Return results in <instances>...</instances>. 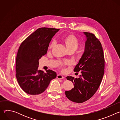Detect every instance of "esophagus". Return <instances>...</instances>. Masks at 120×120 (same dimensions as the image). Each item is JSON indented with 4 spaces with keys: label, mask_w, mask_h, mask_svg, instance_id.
Instances as JSON below:
<instances>
[{
    "label": "esophagus",
    "mask_w": 120,
    "mask_h": 120,
    "mask_svg": "<svg viewBox=\"0 0 120 120\" xmlns=\"http://www.w3.org/2000/svg\"><path fill=\"white\" fill-rule=\"evenodd\" d=\"M57 78L59 79H64V76H63L62 75H57Z\"/></svg>",
    "instance_id": "34e87169"
}]
</instances>
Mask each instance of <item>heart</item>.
<instances>
[{
    "mask_svg": "<svg viewBox=\"0 0 120 120\" xmlns=\"http://www.w3.org/2000/svg\"><path fill=\"white\" fill-rule=\"evenodd\" d=\"M63 41L65 44L67 49L68 51L70 50H76L79 46V40L78 38L73 34H70L65 36L63 38ZM56 44V41L53 40L51 43L49 48H53ZM70 63V62L67 61L65 62V64H68ZM64 65H61V67H63Z\"/></svg>",
    "mask_w": 120,
    "mask_h": 120,
    "instance_id": "1",
    "label": "heart"
}]
</instances>
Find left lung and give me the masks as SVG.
I'll return each instance as SVG.
<instances>
[{
    "label": "left lung",
    "instance_id": "1",
    "mask_svg": "<svg viewBox=\"0 0 120 120\" xmlns=\"http://www.w3.org/2000/svg\"><path fill=\"white\" fill-rule=\"evenodd\" d=\"M86 36L84 52L75 66L74 72L81 71L78 78L67 76L73 82L74 87L65 91L70 101L82 103L90 99L98 90L105 72V57L101 42L94 34L84 32Z\"/></svg>",
    "mask_w": 120,
    "mask_h": 120
}]
</instances>
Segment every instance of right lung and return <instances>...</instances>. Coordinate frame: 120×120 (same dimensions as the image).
Instances as JSON below:
<instances>
[{
  "instance_id": "1",
  "label": "right lung",
  "mask_w": 120,
  "mask_h": 120,
  "mask_svg": "<svg viewBox=\"0 0 120 120\" xmlns=\"http://www.w3.org/2000/svg\"><path fill=\"white\" fill-rule=\"evenodd\" d=\"M59 29L41 27L28 36L20 45L15 62L16 77L22 90L31 95L43 93L50 81L56 77L51 70H38L39 59L47 53L49 43Z\"/></svg>"
}]
</instances>
